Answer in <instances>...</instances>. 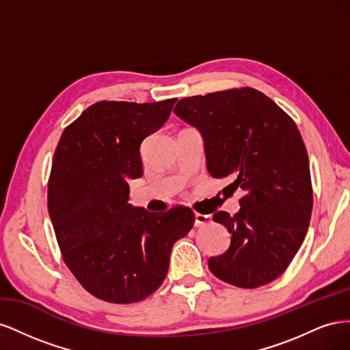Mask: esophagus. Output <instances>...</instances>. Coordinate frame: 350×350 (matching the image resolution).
<instances>
[{
  "instance_id": "34e87169",
  "label": "esophagus",
  "mask_w": 350,
  "mask_h": 350,
  "mask_svg": "<svg viewBox=\"0 0 350 350\" xmlns=\"http://www.w3.org/2000/svg\"><path fill=\"white\" fill-rule=\"evenodd\" d=\"M211 221V216L210 215H201V213H196V226H204Z\"/></svg>"
}]
</instances>
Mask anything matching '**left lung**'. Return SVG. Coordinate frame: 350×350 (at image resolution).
<instances>
[{
  "label": "left lung",
  "mask_w": 350,
  "mask_h": 350,
  "mask_svg": "<svg viewBox=\"0 0 350 350\" xmlns=\"http://www.w3.org/2000/svg\"><path fill=\"white\" fill-rule=\"evenodd\" d=\"M174 112L203 135L207 171L234 179L245 196L230 216L217 211L230 245L208 258L216 278L238 288L278 279L301 248L310 226V161L295 121L266 94L230 89L184 98Z\"/></svg>",
  "instance_id": "obj_1"
}]
</instances>
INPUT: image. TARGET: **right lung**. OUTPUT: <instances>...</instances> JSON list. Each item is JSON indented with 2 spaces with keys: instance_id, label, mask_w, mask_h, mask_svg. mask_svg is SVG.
Listing matches in <instances>:
<instances>
[{
  "instance_id": "1",
  "label": "right lung",
  "mask_w": 350,
  "mask_h": 350,
  "mask_svg": "<svg viewBox=\"0 0 350 350\" xmlns=\"http://www.w3.org/2000/svg\"><path fill=\"white\" fill-rule=\"evenodd\" d=\"M175 102H96L67 126L55 149L48 183L52 226L74 278L102 301L133 304L152 295L166 278L174 243L194 225L188 207L150 213L129 203V181L143 175L140 146Z\"/></svg>"
}]
</instances>
